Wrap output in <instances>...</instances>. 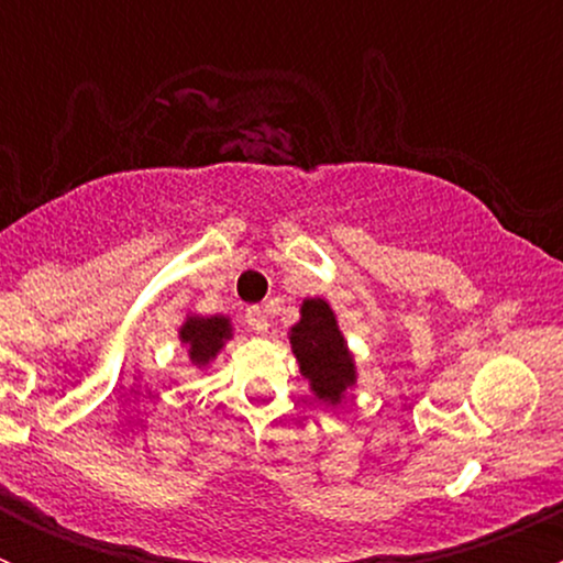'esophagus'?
<instances>
[{
    "instance_id": "1",
    "label": "esophagus",
    "mask_w": 563,
    "mask_h": 563,
    "mask_svg": "<svg viewBox=\"0 0 563 563\" xmlns=\"http://www.w3.org/2000/svg\"><path fill=\"white\" fill-rule=\"evenodd\" d=\"M245 321L250 323V329H255V332H261V334H264L266 329H269V318H266V313H264V310H261V308L247 310Z\"/></svg>"
}]
</instances>
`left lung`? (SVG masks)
Returning a JSON list of instances; mask_svg holds the SVG:
<instances>
[{"label": "left lung", "instance_id": "8db88e82", "mask_svg": "<svg viewBox=\"0 0 563 563\" xmlns=\"http://www.w3.org/2000/svg\"><path fill=\"white\" fill-rule=\"evenodd\" d=\"M288 343L297 356L299 373L308 378L310 391L323 406H340L345 395L356 389V360L327 299H302L299 321L288 329Z\"/></svg>", "mask_w": 563, "mask_h": 563}]
</instances>
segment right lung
Returning <instances> with one entry per match:
<instances>
[{
    "instance_id": "add662e5",
    "label": "right lung",
    "mask_w": 563,
    "mask_h": 563,
    "mask_svg": "<svg viewBox=\"0 0 563 563\" xmlns=\"http://www.w3.org/2000/svg\"><path fill=\"white\" fill-rule=\"evenodd\" d=\"M231 338H234V327L229 316L187 313L179 327L181 349L187 351V360L198 371L212 365Z\"/></svg>"
}]
</instances>
